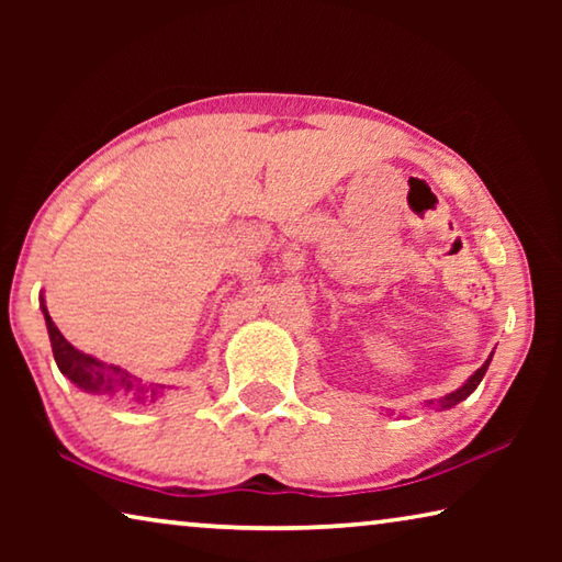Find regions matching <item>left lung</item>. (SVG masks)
<instances>
[{
    "label": "left lung",
    "mask_w": 562,
    "mask_h": 562,
    "mask_svg": "<svg viewBox=\"0 0 562 562\" xmlns=\"http://www.w3.org/2000/svg\"><path fill=\"white\" fill-rule=\"evenodd\" d=\"M479 376H481V369H479V374H475V376L471 379V384H469V386H463V389H461V392H456V394H451V398H453V402H459V398H463L465 394H469V392H471V389L475 386V382H479Z\"/></svg>",
    "instance_id": "1"
}]
</instances>
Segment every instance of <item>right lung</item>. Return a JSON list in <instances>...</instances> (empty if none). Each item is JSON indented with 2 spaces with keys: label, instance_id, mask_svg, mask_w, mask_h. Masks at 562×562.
Wrapping results in <instances>:
<instances>
[{
  "label": "right lung",
  "instance_id": "obj_1",
  "mask_svg": "<svg viewBox=\"0 0 562 562\" xmlns=\"http://www.w3.org/2000/svg\"><path fill=\"white\" fill-rule=\"evenodd\" d=\"M46 329H49V345L56 367H59L64 379H69V384L79 389V392L91 396L131 394L138 404L158 402L156 389H150V394L144 392V389L138 392V389H133L128 379L121 374L119 367H106L93 357H83L79 351H74L64 339H59V335H56V327H49V322H46Z\"/></svg>",
  "mask_w": 562,
  "mask_h": 562
}]
</instances>
